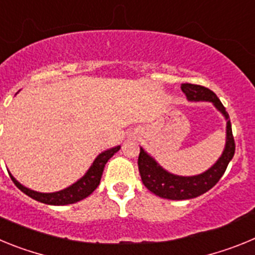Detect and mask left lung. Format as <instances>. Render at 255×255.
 Segmentation results:
<instances>
[{
    "mask_svg": "<svg viewBox=\"0 0 255 255\" xmlns=\"http://www.w3.org/2000/svg\"><path fill=\"white\" fill-rule=\"evenodd\" d=\"M181 91L185 93L186 98L189 101H207L215 105L221 114L226 119V144L225 149L211 168L206 172L195 175V176H179L173 175L162 168L154 158H152L143 148H140L138 158L139 173H140L141 181L145 185L148 190H150L153 194L164 199L171 200H184L197 198L199 195L204 194L206 191L212 189L220 181L222 175L226 171L229 162L233 159L235 154V140H234L233 129H231V123H230L229 114L226 112V108L218 100L211 89L202 85L195 84H181Z\"/></svg>",
    "mask_w": 255,
    "mask_h": 255,
    "instance_id": "left-lung-1",
    "label": "left lung"
}]
</instances>
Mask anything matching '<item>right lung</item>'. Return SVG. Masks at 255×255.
Returning <instances> with one entry per match:
<instances>
[{
  "instance_id": "right-lung-1",
  "label": "right lung",
  "mask_w": 255,
  "mask_h": 255,
  "mask_svg": "<svg viewBox=\"0 0 255 255\" xmlns=\"http://www.w3.org/2000/svg\"><path fill=\"white\" fill-rule=\"evenodd\" d=\"M120 145H117V147L111 148V149H107L101 153L94 159L91 168L87 171V173H85L82 179L78 180L75 184H73L69 188L64 189V190L56 191V193H38V191L30 190V189L21 185L12 175H10V177L13 181V184L22 193H25L28 197L38 200L40 203L49 204V206H66V204H73L79 202V200H83L84 198H87L88 195H91L96 190L97 186L100 185L101 177H102L103 168H105L106 163H107L108 159L111 158L117 150H120Z\"/></svg>"
}]
</instances>
